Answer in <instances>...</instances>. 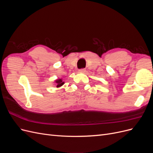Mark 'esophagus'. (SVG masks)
I'll return each mask as SVG.
<instances>
[{"label": "esophagus", "instance_id": "obj_1", "mask_svg": "<svg viewBox=\"0 0 153 153\" xmlns=\"http://www.w3.org/2000/svg\"><path fill=\"white\" fill-rule=\"evenodd\" d=\"M79 72H80V73H85V69L82 68V69H79Z\"/></svg>", "mask_w": 153, "mask_h": 153}]
</instances>
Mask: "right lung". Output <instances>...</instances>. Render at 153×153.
<instances>
[{
	"label": "right lung",
	"mask_w": 153,
	"mask_h": 153,
	"mask_svg": "<svg viewBox=\"0 0 153 153\" xmlns=\"http://www.w3.org/2000/svg\"><path fill=\"white\" fill-rule=\"evenodd\" d=\"M55 83H56L57 87H61V86H62L64 84V82H62V79H57L56 81H55Z\"/></svg>",
	"instance_id": "right-lung-1"
}]
</instances>
